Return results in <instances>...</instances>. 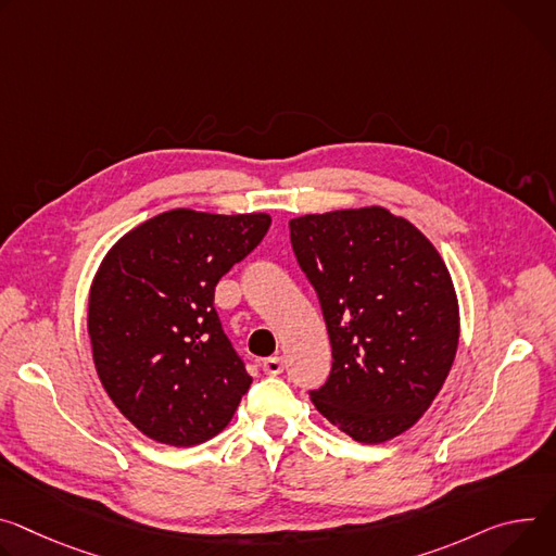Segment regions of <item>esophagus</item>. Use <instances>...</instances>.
Here are the masks:
<instances>
[{"mask_svg": "<svg viewBox=\"0 0 556 556\" xmlns=\"http://www.w3.org/2000/svg\"><path fill=\"white\" fill-rule=\"evenodd\" d=\"M262 368H264L266 375H281V370H283V359H281V357H268V359H264Z\"/></svg>", "mask_w": 556, "mask_h": 556, "instance_id": "34e87169", "label": "esophagus"}]
</instances>
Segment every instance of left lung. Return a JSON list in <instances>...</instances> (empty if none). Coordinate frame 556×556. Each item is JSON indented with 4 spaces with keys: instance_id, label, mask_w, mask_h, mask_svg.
<instances>
[{
    "instance_id": "1",
    "label": "left lung",
    "mask_w": 556,
    "mask_h": 556,
    "mask_svg": "<svg viewBox=\"0 0 556 556\" xmlns=\"http://www.w3.org/2000/svg\"><path fill=\"white\" fill-rule=\"evenodd\" d=\"M294 257L326 319L332 368L317 410L359 443L413 428L459 343V304L437 248L381 206L290 219Z\"/></svg>"
}]
</instances>
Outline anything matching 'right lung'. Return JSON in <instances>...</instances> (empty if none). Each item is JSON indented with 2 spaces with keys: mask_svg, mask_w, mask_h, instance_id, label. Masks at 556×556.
I'll use <instances>...</instances> for the list:
<instances>
[{
  "mask_svg": "<svg viewBox=\"0 0 556 556\" xmlns=\"http://www.w3.org/2000/svg\"><path fill=\"white\" fill-rule=\"evenodd\" d=\"M266 213H162L124 235L88 299L94 368L146 437L190 447L219 434L252 377L215 311L217 281L260 245Z\"/></svg>",
  "mask_w": 556,
  "mask_h": 556,
  "instance_id": "1",
  "label": "right lung"
}]
</instances>
